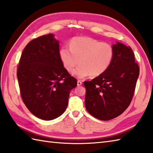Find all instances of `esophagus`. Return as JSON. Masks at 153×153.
<instances>
[{
    "label": "esophagus",
    "mask_w": 153,
    "mask_h": 153,
    "mask_svg": "<svg viewBox=\"0 0 153 153\" xmlns=\"http://www.w3.org/2000/svg\"><path fill=\"white\" fill-rule=\"evenodd\" d=\"M82 85V82L81 80L78 79L77 80V85L79 86V85Z\"/></svg>",
    "instance_id": "34e87169"
}]
</instances>
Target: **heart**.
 I'll return each instance as SVG.
<instances>
[{"label":"heart","mask_w":153,"mask_h":153,"mask_svg":"<svg viewBox=\"0 0 153 153\" xmlns=\"http://www.w3.org/2000/svg\"><path fill=\"white\" fill-rule=\"evenodd\" d=\"M114 51L112 46L90 37L77 36L71 39L70 48L63 46L59 50V57L65 68L73 71L77 78L91 75L93 77L103 74L113 61Z\"/></svg>","instance_id":"1"}]
</instances>
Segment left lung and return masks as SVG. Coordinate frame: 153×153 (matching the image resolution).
<instances>
[{
    "label": "left lung",
    "instance_id": "8db88e82",
    "mask_svg": "<svg viewBox=\"0 0 153 153\" xmlns=\"http://www.w3.org/2000/svg\"><path fill=\"white\" fill-rule=\"evenodd\" d=\"M109 68L91 81L84 82L85 105L94 117L108 121L122 114L132 100L139 67L130 46L117 42Z\"/></svg>",
    "mask_w": 153,
    "mask_h": 153
}]
</instances>
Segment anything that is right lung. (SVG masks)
Returning <instances> with one entry per match:
<instances>
[{
	"label": "right lung",
	"mask_w": 153,
	"mask_h": 153,
	"mask_svg": "<svg viewBox=\"0 0 153 153\" xmlns=\"http://www.w3.org/2000/svg\"><path fill=\"white\" fill-rule=\"evenodd\" d=\"M52 34L33 39L21 55L17 77L21 97L33 115L46 121L64 113L77 80L64 67Z\"/></svg>",
	"instance_id": "add662e5"
}]
</instances>
